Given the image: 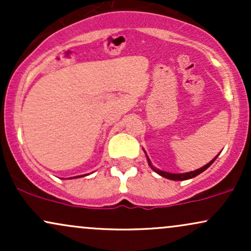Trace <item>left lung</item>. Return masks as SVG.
Segmentation results:
<instances>
[{
    "mask_svg": "<svg viewBox=\"0 0 251 251\" xmlns=\"http://www.w3.org/2000/svg\"><path fill=\"white\" fill-rule=\"evenodd\" d=\"M216 158H217V157H216ZM216 158H214V159H212L211 162H210V163L206 164V165H204L203 168H201V169L196 170V171L186 172V174H169V172H165V171H160V170L155 169V168H153V166L151 165V162H150V159H149V158H148V160H149V164H150V166H151V168H152V170H153V171L157 172L158 175L163 176V177L168 178V179H172V180H186V179H190V178H194V177H196V176H198V175H200V174H201V172H203V171H205V170L208 169L209 166L211 165V164L215 162V159H216Z\"/></svg>",
    "mask_w": 251,
    "mask_h": 251,
    "instance_id": "1",
    "label": "left lung"
}]
</instances>
